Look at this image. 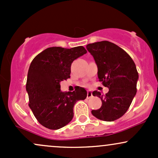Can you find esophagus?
<instances>
[{"mask_svg": "<svg viewBox=\"0 0 158 158\" xmlns=\"http://www.w3.org/2000/svg\"><path fill=\"white\" fill-rule=\"evenodd\" d=\"M92 92H91V90H87V98H90L92 97Z\"/></svg>", "mask_w": 158, "mask_h": 158, "instance_id": "esophagus-1", "label": "esophagus"}]
</instances>
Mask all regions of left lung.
Instances as JSON below:
<instances>
[{
	"mask_svg": "<svg viewBox=\"0 0 158 158\" xmlns=\"http://www.w3.org/2000/svg\"><path fill=\"white\" fill-rule=\"evenodd\" d=\"M97 65L99 80L109 89L106 95L95 90L92 94L102 100V106L91 113L97 119L111 122L128 110L137 92L139 76L131 56L114 43L98 41L86 46Z\"/></svg>",
	"mask_w": 158,
	"mask_h": 158,
	"instance_id": "obj_1",
	"label": "left lung"
}]
</instances>
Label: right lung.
Here are the masks:
<instances>
[{
	"instance_id": "1",
	"label": "right lung",
	"mask_w": 158,
	"mask_h": 158,
	"mask_svg": "<svg viewBox=\"0 0 158 158\" xmlns=\"http://www.w3.org/2000/svg\"><path fill=\"white\" fill-rule=\"evenodd\" d=\"M87 50L82 46L70 49L52 47L37 55L27 74L26 90L29 106L40 124L57 130L68 125L73 117V106L87 97L84 88L62 92L60 82L70 77L72 62Z\"/></svg>"
}]
</instances>
